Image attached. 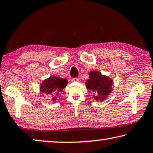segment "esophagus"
<instances>
[{"mask_svg": "<svg viewBox=\"0 0 153 153\" xmlns=\"http://www.w3.org/2000/svg\"><path fill=\"white\" fill-rule=\"evenodd\" d=\"M72 81H73V82H78L79 81V79H77V78H73L72 79Z\"/></svg>", "mask_w": 153, "mask_h": 153, "instance_id": "esophagus-1", "label": "esophagus"}]
</instances>
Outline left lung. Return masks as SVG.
<instances>
[{
  "label": "left lung",
  "mask_w": 153,
  "mask_h": 153,
  "mask_svg": "<svg viewBox=\"0 0 153 153\" xmlns=\"http://www.w3.org/2000/svg\"><path fill=\"white\" fill-rule=\"evenodd\" d=\"M113 80L109 76L102 75L98 71H91L89 79L86 81V88L93 93V98L96 100L106 99L112 91Z\"/></svg>",
  "instance_id": "1"
}]
</instances>
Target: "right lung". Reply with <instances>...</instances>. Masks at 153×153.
<instances>
[{
	"label": "right lung",
	"instance_id": "right-lung-1",
	"mask_svg": "<svg viewBox=\"0 0 153 153\" xmlns=\"http://www.w3.org/2000/svg\"><path fill=\"white\" fill-rule=\"evenodd\" d=\"M68 81L65 79H62L60 77L51 76L42 82L40 86V91L45 94H54L53 100H57L55 96H58L61 91L66 87ZM55 102V101H54Z\"/></svg>",
	"mask_w": 153,
	"mask_h": 153
}]
</instances>
